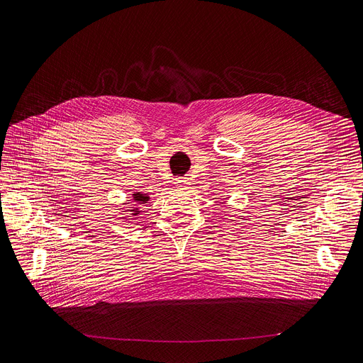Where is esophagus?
Masks as SVG:
<instances>
[{
    "mask_svg": "<svg viewBox=\"0 0 363 363\" xmlns=\"http://www.w3.org/2000/svg\"><path fill=\"white\" fill-rule=\"evenodd\" d=\"M186 184H187V180L183 179V177H179V179L176 180V186L180 187V189H186Z\"/></svg>",
    "mask_w": 363,
    "mask_h": 363,
    "instance_id": "1",
    "label": "esophagus"
}]
</instances>
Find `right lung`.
Masks as SVG:
<instances>
[{
    "label": "right lung",
    "instance_id": "right-lung-1",
    "mask_svg": "<svg viewBox=\"0 0 363 363\" xmlns=\"http://www.w3.org/2000/svg\"><path fill=\"white\" fill-rule=\"evenodd\" d=\"M134 201L141 202V204H146V201H149V198L146 195H143V194L138 192V194H134ZM133 211H134V216H135L138 213V208H134Z\"/></svg>",
    "mask_w": 363,
    "mask_h": 363
}]
</instances>
